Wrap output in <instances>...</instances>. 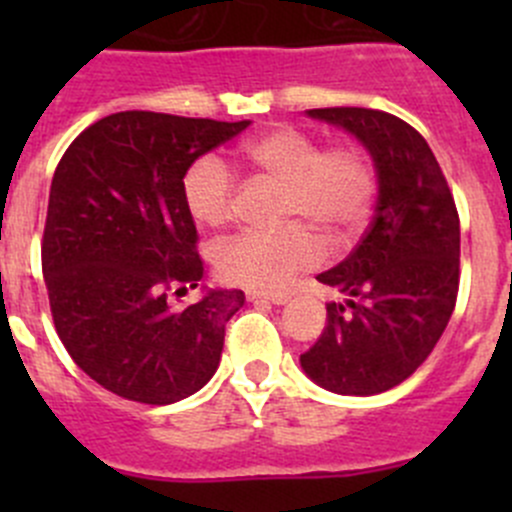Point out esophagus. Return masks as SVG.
I'll return each mask as SVG.
<instances>
[{
  "label": "esophagus",
  "instance_id": "34e87169",
  "mask_svg": "<svg viewBox=\"0 0 512 512\" xmlns=\"http://www.w3.org/2000/svg\"><path fill=\"white\" fill-rule=\"evenodd\" d=\"M247 302L257 304V302H270V304H287L289 297L287 294H265V292H247Z\"/></svg>",
  "mask_w": 512,
  "mask_h": 512
}]
</instances>
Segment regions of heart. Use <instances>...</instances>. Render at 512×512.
I'll return each instance as SVG.
<instances>
[{
	"label": "heart",
	"mask_w": 512,
	"mask_h": 512,
	"mask_svg": "<svg viewBox=\"0 0 512 512\" xmlns=\"http://www.w3.org/2000/svg\"><path fill=\"white\" fill-rule=\"evenodd\" d=\"M240 156L267 180L285 188L282 223H307L337 245L364 230L376 195V175L359 146L324 148L297 128H272L242 143ZM235 180L218 156H200L183 175V200L195 223L230 220ZM324 245L307 227L242 232L218 252L220 277L257 292H280L299 272L319 265Z\"/></svg>",
	"instance_id": "1"
}]
</instances>
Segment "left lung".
<instances>
[{"label":"left lung","mask_w":512,"mask_h":512,"mask_svg":"<svg viewBox=\"0 0 512 512\" xmlns=\"http://www.w3.org/2000/svg\"><path fill=\"white\" fill-rule=\"evenodd\" d=\"M356 138L376 173V210L352 255L317 275L344 302L299 356L304 374L342 396H374L409 379L441 339L458 294L461 225L421 133L374 108H312Z\"/></svg>","instance_id":"obj_1"}]
</instances>
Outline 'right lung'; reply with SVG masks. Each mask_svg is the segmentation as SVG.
<instances>
[{"label":"right lung","mask_w":512,"mask_h":512,"mask_svg":"<svg viewBox=\"0 0 512 512\" xmlns=\"http://www.w3.org/2000/svg\"><path fill=\"white\" fill-rule=\"evenodd\" d=\"M250 121L121 111L86 128L56 165L41 270L56 332L86 376L123 399L175 404L220 366L225 324L242 289L198 287L193 215L183 175Z\"/></svg>","instance_id":"add662e5"}]
</instances>
